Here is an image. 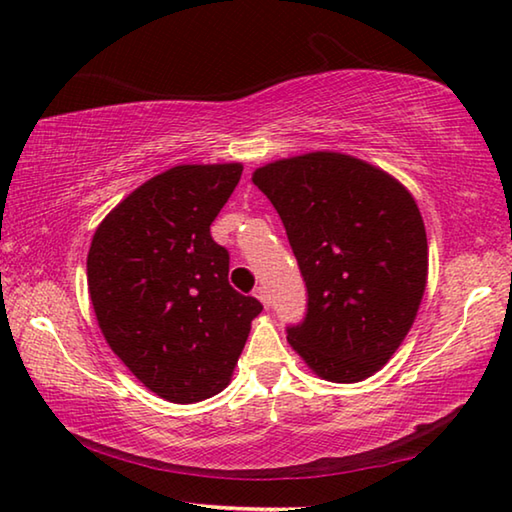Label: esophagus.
<instances>
[{
  "label": "esophagus",
  "instance_id": "esophagus-1",
  "mask_svg": "<svg viewBox=\"0 0 512 512\" xmlns=\"http://www.w3.org/2000/svg\"><path fill=\"white\" fill-rule=\"evenodd\" d=\"M255 296H257L259 300H262L264 307L271 305V296H268V289H266V287H257V289H255Z\"/></svg>",
  "mask_w": 512,
  "mask_h": 512
}]
</instances>
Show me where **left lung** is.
Here are the masks:
<instances>
[{"label": "left lung", "mask_w": 512, "mask_h": 512, "mask_svg": "<svg viewBox=\"0 0 512 512\" xmlns=\"http://www.w3.org/2000/svg\"><path fill=\"white\" fill-rule=\"evenodd\" d=\"M307 287L287 339L318 377L354 384L400 348L427 287V232L409 189L359 158L305 153L259 167Z\"/></svg>", "instance_id": "8db88e82"}]
</instances>
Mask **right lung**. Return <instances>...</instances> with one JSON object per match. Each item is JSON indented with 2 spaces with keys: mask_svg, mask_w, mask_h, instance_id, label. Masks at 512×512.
Instances as JSON below:
<instances>
[{
  "mask_svg": "<svg viewBox=\"0 0 512 512\" xmlns=\"http://www.w3.org/2000/svg\"><path fill=\"white\" fill-rule=\"evenodd\" d=\"M239 162L180 164L128 194L94 232L88 289L112 352L155 395L201 402L230 384L262 302L230 287L210 225Z\"/></svg>",
  "mask_w": 512,
  "mask_h": 512,
  "instance_id": "right-lung-1",
  "label": "right lung"
}]
</instances>
